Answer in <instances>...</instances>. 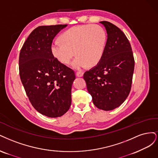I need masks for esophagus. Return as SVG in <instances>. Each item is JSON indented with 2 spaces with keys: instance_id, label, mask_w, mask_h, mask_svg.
Listing matches in <instances>:
<instances>
[{
  "instance_id": "obj_1",
  "label": "esophagus",
  "mask_w": 158,
  "mask_h": 158,
  "mask_svg": "<svg viewBox=\"0 0 158 158\" xmlns=\"http://www.w3.org/2000/svg\"><path fill=\"white\" fill-rule=\"evenodd\" d=\"M76 75H77V77H83V72H77V73H76Z\"/></svg>"
}]
</instances>
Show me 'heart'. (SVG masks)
<instances>
[{
  "label": "heart",
  "instance_id": "1",
  "mask_svg": "<svg viewBox=\"0 0 158 158\" xmlns=\"http://www.w3.org/2000/svg\"><path fill=\"white\" fill-rule=\"evenodd\" d=\"M51 45V52L58 62L81 69L97 65L102 58L107 40L105 30L98 25H83L69 29Z\"/></svg>",
  "mask_w": 158,
  "mask_h": 158
}]
</instances>
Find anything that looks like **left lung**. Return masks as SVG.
<instances>
[{"instance_id":"8db88e82","label":"left lung","mask_w":158,"mask_h":158,"mask_svg":"<svg viewBox=\"0 0 158 158\" xmlns=\"http://www.w3.org/2000/svg\"><path fill=\"white\" fill-rule=\"evenodd\" d=\"M107 33L104 53L100 62L84 73L93 104L110 111L124 102L130 93L135 68L133 51L124 33L108 22H100Z\"/></svg>"}]
</instances>
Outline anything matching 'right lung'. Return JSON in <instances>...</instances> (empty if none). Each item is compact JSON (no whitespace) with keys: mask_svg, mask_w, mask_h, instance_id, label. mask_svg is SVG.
I'll use <instances>...</instances> for the list:
<instances>
[{"mask_svg":"<svg viewBox=\"0 0 158 158\" xmlns=\"http://www.w3.org/2000/svg\"><path fill=\"white\" fill-rule=\"evenodd\" d=\"M67 25H43L35 29L19 54V76L25 93L34 108L48 118L63 115L72 104L75 73L58 62L51 52L54 38Z\"/></svg>","mask_w":158,"mask_h":158,"instance_id":"1","label":"right lung"}]
</instances>
